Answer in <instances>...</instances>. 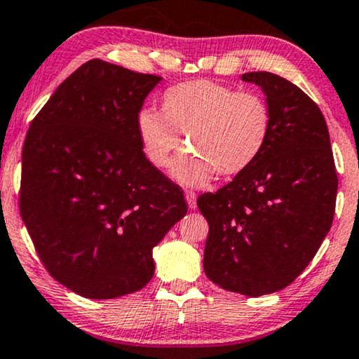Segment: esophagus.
<instances>
[{
	"label": "esophagus",
	"mask_w": 359,
	"mask_h": 359,
	"mask_svg": "<svg viewBox=\"0 0 359 359\" xmlns=\"http://www.w3.org/2000/svg\"><path fill=\"white\" fill-rule=\"evenodd\" d=\"M185 201H187L189 208H191V209H196L197 208V196H196V192L185 191Z\"/></svg>",
	"instance_id": "esophagus-1"
}]
</instances>
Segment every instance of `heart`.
Segmentation results:
<instances>
[{"label":"heart","mask_w":359,"mask_h":359,"mask_svg":"<svg viewBox=\"0 0 359 359\" xmlns=\"http://www.w3.org/2000/svg\"><path fill=\"white\" fill-rule=\"evenodd\" d=\"M137 125L143 151L158 168L170 163L185 135L192 150L177 160L174 175L201 185L214 172L236 175L258 158L269 143L271 113L258 93L197 79L168 89L163 111L140 109Z\"/></svg>","instance_id":"b5f03b06"}]
</instances>
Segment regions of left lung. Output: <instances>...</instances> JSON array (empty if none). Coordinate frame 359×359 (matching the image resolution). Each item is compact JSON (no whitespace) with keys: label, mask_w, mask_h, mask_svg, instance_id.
Segmentation results:
<instances>
[{"label":"left lung","mask_w":359,"mask_h":359,"mask_svg":"<svg viewBox=\"0 0 359 359\" xmlns=\"http://www.w3.org/2000/svg\"><path fill=\"white\" fill-rule=\"evenodd\" d=\"M241 79L265 93L269 143L228 185L199 196L197 205L209 224L208 278L258 297L290 285L316 257L334 219L337 175L319 106L277 74Z\"/></svg>","instance_id":"left-lung-1"}]
</instances>
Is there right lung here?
I'll return each mask as SVG.
<instances>
[{
    "label": "right lung",
    "instance_id": "obj_1",
    "mask_svg": "<svg viewBox=\"0 0 359 359\" xmlns=\"http://www.w3.org/2000/svg\"><path fill=\"white\" fill-rule=\"evenodd\" d=\"M162 77L93 59L30 123L20 214L40 262L88 299H114L154 277V248L187 212L179 185L143 154L138 113Z\"/></svg>",
    "mask_w": 359,
    "mask_h": 359
}]
</instances>
